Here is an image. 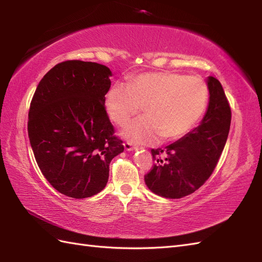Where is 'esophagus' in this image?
I'll use <instances>...</instances> for the list:
<instances>
[{"label": "esophagus", "instance_id": "34e87169", "mask_svg": "<svg viewBox=\"0 0 262 262\" xmlns=\"http://www.w3.org/2000/svg\"><path fill=\"white\" fill-rule=\"evenodd\" d=\"M124 147H125L126 151H133V149H135V145H133V143L129 142V141H127V142L124 143Z\"/></svg>", "mask_w": 262, "mask_h": 262}]
</instances>
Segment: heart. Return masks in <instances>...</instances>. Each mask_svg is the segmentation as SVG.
Listing matches in <instances>:
<instances>
[{
  "instance_id": "heart-1",
  "label": "heart",
  "mask_w": 262,
  "mask_h": 262,
  "mask_svg": "<svg viewBox=\"0 0 262 262\" xmlns=\"http://www.w3.org/2000/svg\"><path fill=\"white\" fill-rule=\"evenodd\" d=\"M208 88L197 75L173 71L146 72L118 82L105 94V109L115 124L126 125L141 113L146 116L132 121L122 134L137 143L177 140L191 129L204 114Z\"/></svg>"
}]
</instances>
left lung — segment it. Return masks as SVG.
<instances>
[{
	"instance_id": "obj_1",
	"label": "left lung",
	"mask_w": 262,
	"mask_h": 262,
	"mask_svg": "<svg viewBox=\"0 0 262 262\" xmlns=\"http://www.w3.org/2000/svg\"><path fill=\"white\" fill-rule=\"evenodd\" d=\"M209 104L198 127L165 148H152V169L144 176L149 190L178 199L194 192L215 170L229 136L232 111L221 82L208 77Z\"/></svg>"
}]
</instances>
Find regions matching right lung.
<instances>
[{"mask_svg": "<svg viewBox=\"0 0 262 262\" xmlns=\"http://www.w3.org/2000/svg\"><path fill=\"white\" fill-rule=\"evenodd\" d=\"M109 76L104 65L65 60L47 72L31 99L28 135L37 164L71 198L101 191L111 160L124 151L104 107Z\"/></svg>", "mask_w": 262, "mask_h": 262, "instance_id": "right-lung-1", "label": "right lung"}]
</instances>
